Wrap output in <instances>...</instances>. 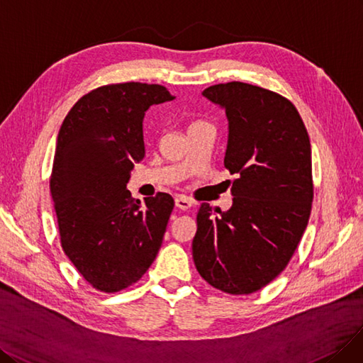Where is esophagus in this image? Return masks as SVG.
I'll return each mask as SVG.
<instances>
[{
	"label": "esophagus",
	"instance_id": "1",
	"mask_svg": "<svg viewBox=\"0 0 363 363\" xmlns=\"http://www.w3.org/2000/svg\"><path fill=\"white\" fill-rule=\"evenodd\" d=\"M174 205L182 209V211H186V209H190L194 205V202L186 196H177L174 197Z\"/></svg>",
	"mask_w": 363,
	"mask_h": 363
}]
</instances>
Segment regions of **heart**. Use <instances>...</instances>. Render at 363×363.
I'll use <instances>...</instances> for the list:
<instances>
[{
  "label": "heart",
  "mask_w": 363,
  "mask_h": 363,
  "mask_svg": "<svg viewBox=\"0 0 363 363\" xmlns=\"http://www.w3.org/2000/svg\"><path fill=\"white\" fill-rule=\"evenodd\" d=\"M196 125H199V123H196Z\"/></svg>",
  "instance_id": "obj_1"
}]
</instances>
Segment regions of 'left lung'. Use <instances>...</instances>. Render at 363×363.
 Instances as JSON below:
<instances>
[{
  "mask_svg": "<svg viewBox=\"0 0 363 363\" xmlns=\"http://www.w3.org/2000/svg\"><path fill=\"white\" fill-rule=\"evenodd\" d=\"M202 95L226 111L225 167L237 179L228 211L201 205L193 259L211 286L252 294L285 270L308 226L309 135L292 102L272 90L232 81Z\"/></svg>",
  "mask_w": 363,
  "mask_h": 363,
  "instance_id": "left-lung-1",
  "label": "left lung"
}]
</instances>
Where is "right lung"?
Here are the masks:
<instances>
[{"mask_svg": "<svg viewBox=\"0 0 363 363\" xmlns=\"http://www.w3.org/2000/svg\"><path fill=\"white\" fill-rule=\"evenodd\" d=\"M160 84L121 83L89 91L57 137L50 190L63 252L95 289L118 292L140 280L157 258L174 202L126 190L145 157L149 107L173 101Z\"/></svg>", "mask_w": 363, "mask_h": 363, "instance_id": "1", "label": "right lung"}]
</instances>
